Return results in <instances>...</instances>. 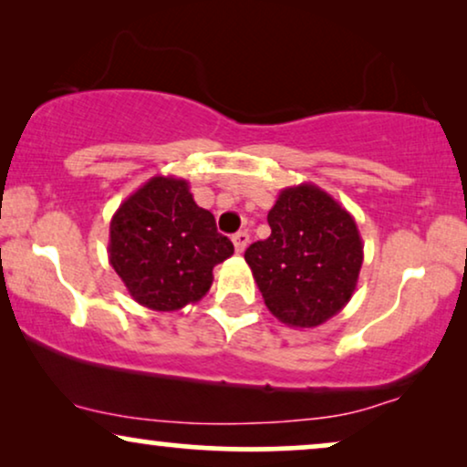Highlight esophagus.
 <instances>
[{
  "label": "esophagus",
  "mask_w": 467,
  "mask_h": 467,
  "mask_svg": "<svg viewBox=\"0 0 467 467\" xmlns=\"http://www.w3.org/2000/svg\"><path fill=\"white\" fill-rule=\"evenodd\" d=\"M233 244H234V250H237L239 254H244L247 244H250V234H247L245 230H239L237 234H233Z\"/></svg>",
  "instance_id": "34e87169"
}]
</instances>
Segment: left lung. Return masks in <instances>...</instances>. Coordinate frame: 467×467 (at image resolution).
Returning a JSON list of instances; mask_svg holds the SVG:
<instances>
[{
	"label": "left lung",
	"instance_id": "obj_1",
	"mask_svg": "<svg viewBox=\"0 0 467 467\" xmlns=\"http://www.w3.org/2000/svg\"><path fill=\"white\" fill-rule=\"evenodd\" d=\"M266 222L269 239L245 250L265 306L288 327H320L357 290L363 265L357 222L314 183L279 192Z\"/></svg>",
	"mask_w": 467,
	"mask_h": 467
}]
</instances>
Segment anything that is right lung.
Returning a JSON list of instances; mask_svg holds the SVG:
<instances>
[{
    "instance_id": "obj_1",
    "label": "right lung",
    "mask_w": 467,
    "mask_h": 467,
    "mask_svg": "<svg viewBox=\"0 0 467 467\" xmlns=\"http://www.w3.org/2000/svg\"><path fill=\"white\" fill-rule=\"evenodd\" d=\"M211 211L198 207L190 183L151 177L115 211L109 260L130 296L155 312H177L201 301L213 266L233 256Z\"/></svg>"
}]
</instances>
